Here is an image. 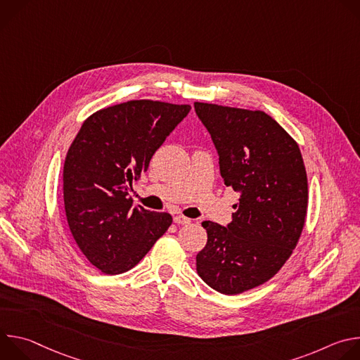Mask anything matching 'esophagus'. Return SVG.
<instances>
[{"label": "esophagus", "instance_id": "1", "mask_svg": "<svg viewBox=\"0 0 360 360\" xmlns=\"http://www.w3.org/2000/svg\"><path fill=\"white\" fill-rule=\"evenodd\" d=\"M174 222L178 224V225H188V224L191 222V219L186 218V217H184V215H175V217H174Z\"/></svg>", "mask_w": 360, "mask_h": 360}]
</instances>
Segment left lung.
<instances>
[{
	"label": "left lung",
	"mask_w": 360,
	"mask_h": 360,
	"mask_svg": "<svg viewBox=\"0 0 360 360\" xmlns=\"http://www.w3.org/2000/svg\"><path fill=\"white\" fill-rule=\"evenodd\" d=\"M219 157L225 186L239 193L232 222L205 221L196 255L202 281L238 295L269 281L292 255L307 210V178L293 138L264 111L195 102Z\"/></svg>",
	"instance_id": "obj_1"
}]
</instances>
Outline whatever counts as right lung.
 <instances>
[{"label":"right lung","mask_w":360,"mask_h":360,"mask_svg":"<svg viewBox=\"0 0 360 360\" xmlns=\"http://www.w3.org/2000/svg\"><path fill=\"white\" fill-rule=\"evenodd\" d=\"M189 105L128 101L86 118L64 164V205L71 233L99 271L132 269L172 224L167 212L131 210L132 182L146 172Z\"/></svg>","instance_id":"right-lung-1"}]
</instances>
